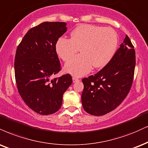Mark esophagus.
Instances as JSON below:
<instances>
[{
  "label": "esophagus",
  "mask_w": 148,
  "mask_h": 148,
  "mask_svg": "<svg viewBox=\"0 0 148 148\" xmlns=\"http://www.w3.org/2000/svg\"><path fill=\"white\" fill-rule=\"evenodd\" d=\"M72 81H73V82H77V81H79V79H78V78H76V77H75V76H74V77L72 78Z\"/></svg>",
  "instance_id": "1"
}]
</instances>
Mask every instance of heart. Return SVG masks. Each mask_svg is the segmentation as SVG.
Listing matches in <instances>:
<instances>
[{
    "label": "heart",
    "mask_w": 148,
    "mask_h": 148,
    "mask_svg": "<svg viewBox=\"0 0 148 148\" xmlns=\"http://www.w3.org/2000/svg\"><path fill=\"white\" fill-rule=\"evenodd\" d=\"M118 45V36L110 27L81 25L71 33V39L60 38L56 45L58 56L67 62L80 49L82 54L67 63L65 72L81 76L92 69L101 68L112 58Z\"/></svg>",
    "instance_id": "b5f03b06"
}]
</instances>
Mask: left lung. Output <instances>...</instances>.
<instances>
[{
	"instance_id": "1",
	"label": "left lung",
	"mask_w": 148,
	"mask_h": 148,
	"mask_svg": "<svg viewBox=\"0 0 148 148\" xmlns=\"http://www.w3.org/2000/svg\"><path fill=\"white\" fill-rule=\"evenodd\" d=\"M135 65L134 46L126 35L109 63L96 74L82 80L84 89L81 101L85 111L103 116L116 109L130 92Z\"/></svg>"
}]
</instances>
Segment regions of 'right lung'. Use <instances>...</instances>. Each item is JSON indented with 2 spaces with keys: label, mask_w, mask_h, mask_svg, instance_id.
I'll return each instance as SVG.
<instances>
[{
  "label": "right lung",
  "mask_w": 148,
  "mask_h": 148,
  "mask_svg": "<svg viewBox=\"0 0 148 148\" xmlns=\"http://www.w3.org/2000/svg\"><path fill=\"white\" fill-rule=\"evenodd\" d=\"M66 31L64 22L42 23L31 28L17 47L14 72L18 91L27 106L40 114L58 111L72 83L69 74L51 79L61 69L56 45Z\"/></svg>",
  "instance_id": "add662e5"
}]
</instances>
